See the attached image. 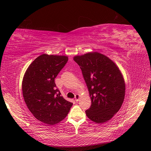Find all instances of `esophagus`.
I'll return each mask as SVG.
<instances>
[{
	"label": "esophagus",
	"mask_w": 151,
	"mask_h": 151,
	"mask_svg": "<svg viewBox=\"0 0 151 151\" xmlns=\"http://www.w3.org/2000/svg\"><path fill=\"white\" fill-rule=\"evenodd\" d=\"M79 98H80V95H79V94H76V95H75V100H76V101H78L79 99Z\"/></svg>",
	"instance_id": "34e87169"
}]
</instances>
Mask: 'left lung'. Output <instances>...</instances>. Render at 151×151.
<instances>
[{
	"label": "left lung",
	"mask_w": 151,
	"mask_h": 151,
	"mask_svg": "<svg viewBox=\"0 0 151 151\" xmlns=\"http://www.w3.org/2000/svg\"><path fill=\"white\" fill-rule=\"evenodd\" d=\"M82 70L91 99L86 111L91 120L106 122L120 109L125 94V84L119 68L111 59L98 52L75 56Z\"/></svg>",
	"instance_id": "obj_1"
}]
</instances>
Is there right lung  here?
I'll return each instance as SVG.
<instances>
[{
  "label": "right lung",
  "mask_w": 151,
  "mask_h": 151,
  "mask_svg": "<svg viewBox=\"0 0 151 151\" xmlns=\"http://www.w3.org/2000/svg\"><path fill=\"white\" fill-rule=\"evenodd\" d=\"M67 61V56L44 53L31 63L22 79V95L27 107L45 124L53 125L63 120L73 104L62 96L55 83Z\"/></svg>",
  "instance_id": "add662e5"
}]
</instances>
